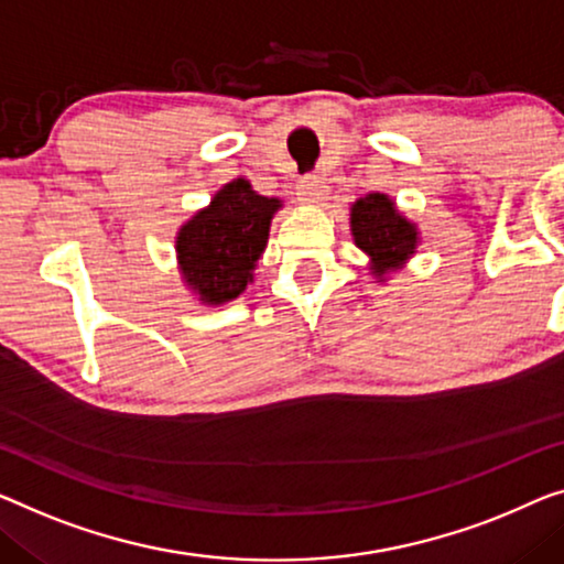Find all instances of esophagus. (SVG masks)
Returning <instances> with one entry per match:
<instances>
[{"mask_svg":"<svg viewBox=\"0 0 564 564\" xmlns=\"http://www.w3.org/2000/svg\"><path fill=\"white\" fill-rule=\"evenodd\" d=\"M296 195L308 202V205H322V202L326 199V195H329V187H326V182L322 180V176H301L299 184H296Z\"/></svg>","mask_w":564,"mask_h":564,"instance_id":"obj_1","label":"esophagus"}]
</instances>
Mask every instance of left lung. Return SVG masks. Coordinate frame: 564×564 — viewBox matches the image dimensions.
Instances as JSON below:
<instances>
[{
  "instance_id": "8db88e82",
  "label": "left lung",
  "mask_w": 564,
  "mask_h": 564,
  "mask_svg": "<svg viewBox=\"0 0 564 564\" xmlns=\"http://www.w3.org/2000/svg\"><path fill=\"white\" fill-rule=\"evenodd\" d=\"M351 235H355L357 248L372 258L377 275L398 268L402 260L415 253V225H410L384 195H369L355 202Z\"/></svg>"
}]
</instances>
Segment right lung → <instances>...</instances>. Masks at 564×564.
<instances>
[{
	"instance_id": "add662e5",
	"label": "right lung",
	"mask_w": 564,
	"mask_h": 564,
	"mask_svg": "<svg viewBox=\"0 0 564 564\" xmlns=\"http://www.w3.org/2000/svg\"><path fill=\"white\" fill-rule=\"evenodd\" d=\"M279 207V199L260 197L246 180H235L180 230L176 253L184 281L205 304L238 299L253 281L250 271L265 250Z\"/></svg>"
}]
</instances>
